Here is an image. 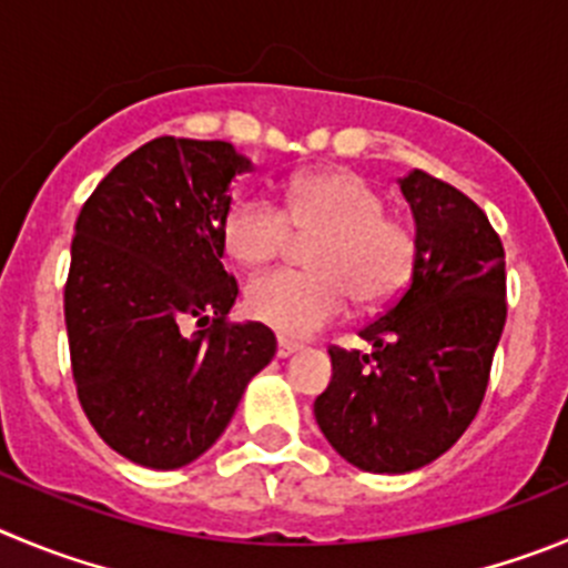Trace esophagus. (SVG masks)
<instances>
[{
    "instance_id": "esophagus-1",
    "label": "esophagus",
    "mask_w": 568,
    "mask_h": 568,
    "mask_svg": "<svg viewBox=\"0 0 568 568\" xmlns=\"http://www.w3.org/2000/svg\"><path fill=\"white\" fill-rule=\"evenodd\" d=\"M296 349H300V344H294V342H285V338H280V342H277V356H280V358H288V356H294Z\"/></svg>"
}]
</instances>
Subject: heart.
<instances>
[{
  "instance_id": "b5f03b06",
  "label": "heart",
  "mask_w": 568,
  "mask_h": 568,
  "mask_svg": "<svg viewBox=\"0 0 568 568\" xmlns=\"http://www.w3.org/2000/svg\"><path fill=\"white\" fill-rule=\"evenodd\" d=\"M378 190L353 171H320L294 179L285 212L260 195L237 199L226 212L221 241L246 268L272 263L288 246L291 230L320 237L308 252L311 274L272 272L254 277L243 308L285 338H305L331 325L349 300L373 311L409 283L415 237L384 215Z\"/></svg>"
}]
</instances>
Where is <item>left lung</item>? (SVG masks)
<instances>
[{"instance_id":"1","label":"left lung","mask_w":568,"mask_h":568,"mask_svg":"<svg viewBox=\"0 0 568 568\" xmlns=\"http://www.w3.org/2000/svg\"><path fill=\"white\" fill-rule=\"evenodd\" d=\"M415 219L409 285L358 336L331 349L314 415L333 452L367 474L443 457L479 412L507 320L505 248L485 212L423 171L397 179Z\"/></svg>"}]
</instances>
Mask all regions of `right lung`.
<instances>
[{
	"mask_svg": "<svg viewBox=\"0 0 568 568\" xmlns=\"http://www.w3.org/2000/svg\"><path fill=\"white\" fill-rule=\"evenodd\" d=\"M248 171L230 142L159 136L78 215L63 291L78 397L103 443L142 468L210 452L277 353L266 325H226L237 283L221 226L232 179ZM190 321L211 327L187 334Z\"/></svg>",
	"mask_w": 568,
	"mask_h": 568,
	"instance_id": "right-lung-1",
	"label": "right lung"
}]
</instances>
